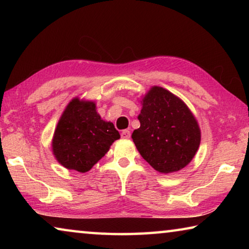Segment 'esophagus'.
<instances>
[{
  "label": "esophagus",
  "instance_id": "esophagus-1",
  "mask_svg": "<svg viewBox=\"0 0 249 249\" xmlns=\"http://www.w3.org/2000/svg\"><path fill=\"white\" fill-rule=\"evenodd\" d=\"M121 137L124 138V140H127V138L130 137V132L128 129H124L123 132L121 133Z\"/></svg>",
  "mask_w": 249,
  "mask_h": 249
}]
</instances>
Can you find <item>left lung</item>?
<instances>
[{"label":"left lung","instance_id":"obj_1","mask_svg":"<svg viewBox=\"0 0 249 249\" xmlns=\"http://www.w3.org/2000/svg\"><path fill=\"white\" fill-rule=\"evenodd\" d=\"M141 103V126L132 134L137 150L160 174L181 170L200 146L196 116L182 100L161 87H151Z\"/></svg>","mask_w":249,"mask_h":249}]
</instances>
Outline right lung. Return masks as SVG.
Listing matches in <instances>:
<instances>
[{"label": "right lung", "instance_id": "1", "mask_svg": "<svg viewBox=\"0 0 249 249\" xmlns=\"http://www.w3.org/2000/svg\"><path fill=\"white\" fill-rule=\"evenodd\" d=\"M120 133L111 122L101 119L93 101H70L54 129L53 154L61 166L69 170L88 172L116 140Z\"/></svg>", "mask_w": 249, "mask_h": 249}]
</instances>
